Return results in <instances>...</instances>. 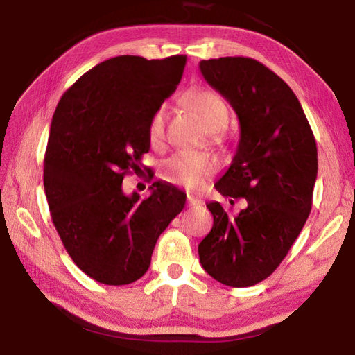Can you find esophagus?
Segmentation results:
<instances>
[{
	"label": "esophagus",
	"mask_w": 355,
	"mask_h": 355,
	"mask_svg": "<svg viewBox=\"0 0 355 355\" xmlns=\"http://www.w3.org/2000/svg\"><path fill=\"white\" fill-rule=\"evenodd\" d=\"M188 207H191V208H200V207H203V200L197 199V197L188 196Z\"/></svg>",
	"instance_id": "1"
}]
</instances>
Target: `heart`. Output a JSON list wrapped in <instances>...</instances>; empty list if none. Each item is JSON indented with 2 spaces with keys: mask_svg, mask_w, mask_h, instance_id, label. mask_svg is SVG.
<instances>
[{
  "mask_svg": "<svg viewBox=\"0 0 355 355\" xmlns=\"http://www.w3.org/2000/svg\"><path fill=\"white\" fill-rule=\"evenodd\" d=\"M186 105L205 125L208 131H220L228 122V110L218 94L207 89L191 91L184 97ZM147 137L152 146H163L166 139V106L161 105L152 112L147 123ZM219 169V159L207 152L180 150L163 164V177L186 189H200Z\"/></svg>",
  "mask_w": 355,
  "mask_h": 355,
  "instance_id": "heart-1",
  "label": "heart"
}]
</instances>
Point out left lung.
I'll list each match as a JSON object with an SVG mask.
<instances>
[{"label": "left lung", "instance_id": "obj_1", "mask_svg": "<svg viewBox=\"0 0 355 355\" xmlns=\"http://www.w3.org/2000/svg\"><path fill=\"white\" fill-rule=\"evenodd\" d=\"M203 78L235 110L241 136L227 172L214 184L248 200L232 214L209 202L213 228L199 244L214 280L244 288L269 277L307 220L318 173L316 141L291 87L252 58L200 61Z\"/></svg>", "mask_w": 355, "mask_h": 355}]
</instances>
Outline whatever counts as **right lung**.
<instances>
[{"mask_svg": "<svg viewBox=\"0 0 355 355\" xmlns=\"http://www.w3.org/2000/svg\"><path fill=\"white\" fill-rule=\"evenodd\" d=\"M184 65L180 55L107 59L56 106L44 161L48 207L71 260L100 284L141 279L159 235L184 207L183 191L163 182L146 199L122 191L150 148L148 119L175 92Z\"/></svg>", "mask_w": 355, "mask_h": 355, "instance_id": "1", "label": "right lung"}]
</instances>
